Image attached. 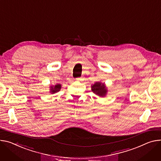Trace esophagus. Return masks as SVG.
Masks as SVG:
<instances>
[{
  "label": "esophagus",
  "mask_w": 161,
  "mask_h": 161,
  "mask_svg": "<svg viewBox=\"0 0 161 161\" xmlns=\"http://www.w3.org/2000/svg\"><path fill=\"white\" fill-rule=\"evenodd\" d=\"M76 80V81H80V80H81L80 78H77Z\"/></svg>",
  "instance_id": "34e87169"
}]
</instances>
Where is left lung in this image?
Instances as JSON below:
<instances>
[{
    "label": "left lung",
    "mask_w": 161,
    "mask_h": 161,
    "mask_svg": "<svg viewBox=\"0 0 161 161\" xmlns=\"http://www.w3.org/2000/svg\"><path fill=\"white\" fill-rule=\"evenodd\" d=\"M92 91L94 93L101 97H104L107 92L105 84L100 82H96L92 86Z\"/></svg>",
    "instance_id": "8db88e82"
}]
</instances>
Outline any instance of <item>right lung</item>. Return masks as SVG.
<instances>
[{
    "instance_id": "obj_1",
    "label": "right lung",
    "mask_w": 161,
    "mask_h": 161,
    "mask_svg": "<svg viewBox=\"0 0 161 161\" xmlns=\"http://www.w3.org/2000/svg\"><path fill=\"white\" fill-rule=\"evenodd\" d=\"M60 89H61V85H60V84L56 85L54 86V88H53V86H51V93H53V94H54V93H56V92L60 91Z\"/></svg>"
}]
</instances>
